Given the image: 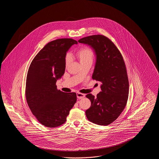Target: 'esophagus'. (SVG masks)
I'll return each instance as SVG.
<instances>
[{"mask_svg": "<svg viewBox=\"0 0 159 159\" xmlns=\"http://www.w3.org/2000/svg\"><path fill=\"white\" fill-rule=\"evenodd\" d=\"M76 95H77V98L78 99H82L84 97H85V95L84 94H83V93H79V92H77V93H76Z\"/></svg>", "mask_w": 159, "mask_h": 159, "instance_id": "obj_1", "label": "esophagus"}]
</instances>
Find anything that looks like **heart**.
I'll list each match as a JSON object with an SVG mask.
<instances>
[{
    "instance_id": "heart-1",
    "label": "heart",
    "mask_w": 159,
    "mask_h": 159,
    "mask_svg": "<svg viewBox=\"0 0 159 159\" xmlns=\"http://www.w3.org/2000/svg\"><path fill=\"white\" fill-rule=\"evenodd\" d=\"M76 56L79 60L80 61V64H82L84 63L88 62H92L93 60L94 57V53L93 50L89 47H83L80 49L76 53ZM70 55H67L66 57V65L67 66L70 62Z\"/></svg>"
}]
</instances>
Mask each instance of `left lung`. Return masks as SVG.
Masks as SVG:
<instances>
[{"label": "left lung", "instance_id": "left-lung-1", "mask_svg": "<svg viewBox=\"0 0 159 159\" xmlns=\"http://www.w3.org/2000/svg\"><path fill=\"white\" fill-rule=\"evenodd\" d=\"M79 43L90 46L96 55L92 79L101 83V92L96 97L89 93L91 106L85 113L89 121L108 125L116 120L126 105L129 80L125 61L113 42L103 35L82 38Z\"/></svg>", "mask_w": 159, "mask_h": 159}]
</instances>
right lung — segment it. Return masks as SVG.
<instances>
[{
	"instance_id": "1",
	"label": "right lung",
	"mask_w": 159,
	"mask_h": 159,
	"mask_svg": "<svg viewBox=\"0 0 159 159\" xmlns=\"http://www.w3.org/2000/svg\"><path fill=\"white\" fill-rule=\"evenodd\" d=\"M74 44H77L76 40L67 38L49 42L36 55L29 68L26 100L33 114L46 127L64 124L76 103L75 92H62L56 85L65 72L67 52Z\"/></svg>"
}]
</instances>
